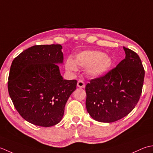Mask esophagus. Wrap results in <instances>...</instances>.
Listing matches in <instances>:
<instances>
[{
    "mask_svg": "<svg viewBox=\"0 0 153 153\" xmlns=\"http://www.w3.org/2000/svg\"><path fill=\"white\" fill-rule=\"evenodd\" d=\"M77 86L80 87V88H85V84L83 82L82 80H79L77 82Z\"/></svg>",
    "mask_w": 153,
    "mask_h": 153,
    "instance_id": "34e87169",
    "label": "esophagus"
}]
</instances>
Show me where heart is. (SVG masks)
<instances>
[{
	"label": "heart",
	"mask_w": 153,
	"mask_h": 153,
	"mask_svg": "<svg viewBox=\"0 0 153 153\" xmlns=\"http://www.w3.org/2000/svg\"><path fill=\"white\" fill-rule=\"evenodd\" d=\"M75 63L71 58L67 59L65 68L70 72H76V65L86 68V73L93 78L100 77L110 69L112 60L105 53L97 50H88L80 53L75 57Z\"/></svg>",
	"instance_id": "1"
}]
</instances>
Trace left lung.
<instances>
[{
    "label": "left lung",
    "mask_w": 153,
    "mask_h": 153,
    "mask_svg": "<svg viewBox=\"0 0 153 153\" xmlns=\"http://www.w3.org/2000/svg\"><path fill=\"white\" fill-rule=\"evenodd\" d=\"M126 58L85 87L87 111L100 122L111 123L128 115L141 96L145 69L139 56L123 47Z\"/></svg>",
    "instance_id": "obj_1"
}]
</instances>
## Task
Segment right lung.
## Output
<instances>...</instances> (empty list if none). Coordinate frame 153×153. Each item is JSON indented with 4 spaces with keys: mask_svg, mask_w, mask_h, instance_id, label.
Returning <instances> with one entry per match:
<instances>
[{
    "mask_svg": "<svg viewBox=\"0 0 153 153\" xmlns=\"http://www.w3.org/2000/svg\"><path fill=\"white\" fill-rule=\"evenodd\" d=\"M59 44L34 45L12 61L8 89L13 104L25 120L50 127L61 121L76 80H64L57 63L63 55Z\"/></svg>",
    "mask_w": 153,
    "mask_h": 153,
    "instance_id": "obj_1",
    "label": "right lung"
}]
</instances>
